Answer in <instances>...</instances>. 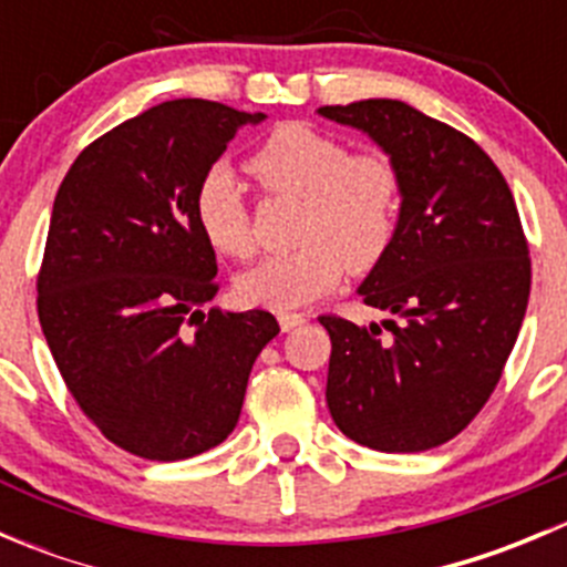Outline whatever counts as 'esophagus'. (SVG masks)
Masks as SVG:
<instances>
[{"label":"esophagus","instance_id":"obj_1","mask_svg":"<svg viewBox=\"0 0 567 567\" xmlns=\"http://www.w3.org/2000/svg\"><path fill=\"white\" fill-rule=\"evenodd\" d=\"M305 323V316L301 312H279V329L282 331H293Z\"/></svg>","mask_w":567,"mask_h":567}]
</instances>
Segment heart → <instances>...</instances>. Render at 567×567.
Returning a JSON list of instances; mask_svg holds the SVG:
<instances>
[{
  "mask_svg": "<svg viewBox=\"0 0 567 567\" xmlns=\"http://www.w3.org/2000/svg\"><path fill=\"white\" fill-rule=\"evenodd\" d=\"M249 175L271 197L301 199L293 241L238 277L247 305L296 310L340 282L342 271L379 266L398 233L403 181L384 153H351L346 142L305 123L268 131L247 158ZM197 225L216 251H255L251 214L238 177L216 167L197 192Z\"/></svg>",
  "mask_w": 567,
  "mask_h": 567,
  "instance_id": "b5f03b06",
  "label": "heart"
}]
</instances>
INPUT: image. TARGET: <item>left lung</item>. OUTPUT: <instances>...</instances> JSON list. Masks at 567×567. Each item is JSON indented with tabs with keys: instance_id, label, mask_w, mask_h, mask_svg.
<instances>
[{
	"instance_id": "1",
	"label": "left lung",
	"mask_w": 567,
	"mask_h": 567,
	"mask_svg": "<svg viewBox=\"0 0 567 567\" xmlns=\"http://www.w3.org/2000/svg\"><path fill=\"white\" fill-rule=\"evenodd\" d=\"M318 112L373 136L403 181L392 247L359 288L364 305L403 320L318 318L331 337V420L379 453L433 450L488 403L527 312L532 260L516 199L477 142L403 101Z\"/></svg>"
}]
</instances>
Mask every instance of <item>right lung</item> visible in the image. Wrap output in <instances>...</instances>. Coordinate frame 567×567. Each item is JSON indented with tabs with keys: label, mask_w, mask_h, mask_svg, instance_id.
<instances>
[{
	"label": "right lung",
	"mask_w": 567,
	"mask_h": 567,
	"mask_svg": "<svg viewBox=\"0 0 567 567\" xmlns=\"http://www.w3.org/2000/svg\"><path fill=\"white\" fill-rule=\"evenodd\" d=\"M262 112L203 99L147 109L90 142L51 210L38 318L68 392L112 444L183 461L241 416L271 312H221L216 251L197 192L244 123Z\"/></svg>",
	"instance_id": "add662e5"
}]
</instances>
